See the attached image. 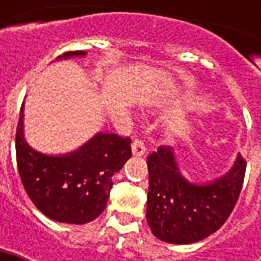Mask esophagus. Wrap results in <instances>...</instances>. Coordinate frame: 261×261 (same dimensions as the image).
Here are the masks:
<instances>
[{"label":"esophagus","instance_id":"1","mask_svg":"<svg viewBox=\"0 0 261 261\" xmlns=\"http://www.w3.org/2000/svg\"><path fill=\"white\" fill-rule=\"evenodd\" d=\"M145 151L146 148L145 144H144V141H142L141 138H135L134 142H132V152H134V155H144Z\"/></svg>","mask_w":261,"mask_h":261}]
</instances>
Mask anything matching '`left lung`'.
<instances>
[{
	"label": "left lung",
	"mask_w": 261,
	"mask_h": 261,
	"mask_svg": "<svg viewBox=\"0 0 261 261\" xmlns=\"http://www.w3.org/2000/svg\"><path fill=\"white\" fill-rule=\"evenodd\" d=\"M146 164V222L152 234L166 243L192 244L225 224L241 193L247 161L238 155L228 174L203 186L181 177L170 146L161 145L151 152Z\"/></svg>",
	"instance_id": "1"
}]
</instances>
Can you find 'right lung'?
<instances>
[{
	"mask_svg": "<svg viewBox=\"0 0 261 261\" xmlns=\"http://www.w3.org/2000/svg\"><path fill=\"white\" fill-rule=\"evenodd\" d=\"M74 55L84 52H65L58 58ZM15 156L21 183L36 207L56 222L81 225L105 211L112 177L132 156V149L129 136L98 134L69 155H43L25 144L21 109Z\"/></svg>",
	"mask_w": 261,
	"mask_h": 261,
	"instance_id": "right-lung-1",
	"label": "right lung"
}]
</instances>
